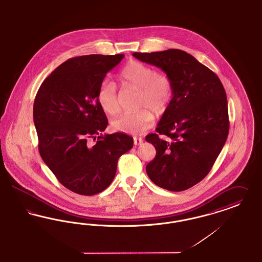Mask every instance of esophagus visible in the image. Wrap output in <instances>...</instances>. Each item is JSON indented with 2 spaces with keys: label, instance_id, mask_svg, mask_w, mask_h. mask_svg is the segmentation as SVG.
<instances>
[{
  "label": "esophagus",
  "instance_id": "esophagus-1",
  "mask_svg": "<svg viewBox=\"0 0 262 262\" xmlns=\"http://www.w3.org/2000/svg\"><path fill=\"white\" fill-rule=\"evenodd\" d=\"M142 142H143V139H141V138H135V139H134L135 145H139V144H141Z\"/></svg>",
  "mask_w": 262,
  "mask_h": 262
}]
</instances>
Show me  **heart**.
I'll use <instances>...</instances> for the list:
<instances>
[{"instance_id": "b5f03b06", "label": "heart", "mask_w": 262, "mask_h": 262, "mask_svg": "<svg viewBox=\"0 0 262 262\" xmlns=\"http://www.w3.org/2000/svg\"><path fill=\"white\" fill-rule=\"evenodd\" d=\"M123 87L139 89V108L136 113H125L113 121L115 129L123 134L138 136L146 132L154 123V115H162L173 97V84L165 73L157 72L152 66L139 61H129L119 74ZM97 101L102 110L110 116L120 113V97L116 84L108 80L101 83Z\"/></svg>"}]
</instances>
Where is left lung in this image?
I'll use <instances>...</instances> for the list:
<instances>
[{"mask_svg":"<svg viewBox=\"0 0 262 262\" xmlns=\"http://www.w3.org/2000/svg\"><path fill=\"white\" fill-rule=\"evenodd\" d=\"M133 55L163 70L173 84L172 100L156 134L145 138L156 149L146 173L163 189L184 191L208 175L226 143L230 129L226 91L212 70L183 50Z\"/></svg>","mask_w":262,"mask_h":262,"instance_id":"left-lung-1","label":"left lung"}]
</instances>
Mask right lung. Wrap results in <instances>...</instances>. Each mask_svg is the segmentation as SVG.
Wrapping results in <instances>:
<instances>
[{
    "mask_svg": "<svg viewBox=\"0 0 262 262\" xmlns=\"http://www.w3.org/2000/svg\"><path fill=\"white\" fill-rule=\"evenodd\" d=\"M123 54H91L68 59L40 85L33 104L38 150L64 187L92 196L115 178L118 160L134 139L123 133L105 135L108 119L97 92ZM91 139H97L92 145Z\"/></svg>",
    "mask_w": 262,
    "mask_h": 262,
    "instance_id": "add662e5",
    "label": "right lung"
}]
</instances>
